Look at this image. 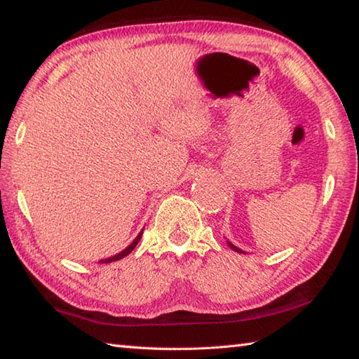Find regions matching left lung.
Here are the masks:
<instances>
[{
  "mask_svg": "<svg viewBox=\"0 0 359 359\" xmlns=\"http://www.w3.org/2000/svg\"><path fill=\"white\" fill-rule=\"evenodd\" d=\"M228 245H230V247H231V248H233L234 251H238V253H243V251H242V250H239L238 247H234V245H233V243H230V242H228Z\"/></svg>",
  "mask_w": 359,
  "mask_h": 359,
  "instance_id": "8db88e82",
  "label": "left lung"
}]
</instances>
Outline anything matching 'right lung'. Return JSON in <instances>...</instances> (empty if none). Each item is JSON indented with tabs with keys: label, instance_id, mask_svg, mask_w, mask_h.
Wrapping results in <instances>:
<instances>
[{
	"label": "right lung",
	"instance_id": "obj_1",
	"mask_svg": "<svg viewBox=\"0 0 359 359\" xmlns=\"http://www.w3.org/2000/svg\"><path fill=\"white\" fill-rule=\"evenodd\" d=\"M143 233V231H142ZM142 233L137 236V238L133 241V243L131 245H129L128 248H125L123 251H121V253H118V255H116V256H112V257H108V259H103L102 261V264H109V262H114V261H118V259H121V257H125V256H128L129 253H131V251L135 248V245L137 243H139V241H140V238H142Z\"/></svg>",
	"mask_w": 359,
	"mask_h": 359
}]
</instances>
